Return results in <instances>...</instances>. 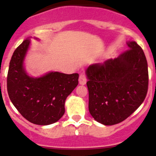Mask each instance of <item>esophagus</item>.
I'll return each mask as SVG.
<instances>
[{"label": "esophagus", "mask_w": 156, "mask_h": 156, "mask_svg": "<svg viewBox=\"0 0 156 156\" xmlns=\"http://www.w3.org/2000/svg\"><path fill=\"white\" fill-rule=\"evenodd\" d=\"M86 82H87V77H86L85 74L81 73L79 76V84L84 85L86 84Z\"/></svg>", "instance_id": "obj_1"}]
</instances>
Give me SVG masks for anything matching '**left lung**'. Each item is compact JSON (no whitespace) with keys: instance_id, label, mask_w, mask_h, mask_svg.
<instances>
[{"instance_id":"8db88e82","label":"left lung","mask_w":156,"mask_h":156,"mask_svg":"<svg viewBox=\"0 0 156 156\" xmlns=\"http://www.w3.org/2000/svg\"><path fill=\"white\" fill-rule=\"evenodd\" d=\"M114 59L88 67L89 112L97 122L113 125L123 122L145 100L149 73L144 52L135 41Z\"/></svg>"}]
</instances>
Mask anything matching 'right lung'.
<instances>
[{
	"mask_svg": "<svg viewBox=\"0 0 156 156\" xmlns=\"http://www.w3.org/2000/svg\"><path fill=\"white\" fill-rule=\"evenodd\" d=\"M29 44L26 39L13 52L7 73V92L26 120L38 125H51L65 113V101L78 85V74L52 72L40 78L29 77L23 68Z\"/></svg>",
	"mask_w": 156,
	"mask_h": 156,
	"instance_id": "1",
	"label": "right lung"
}]
</instances>
